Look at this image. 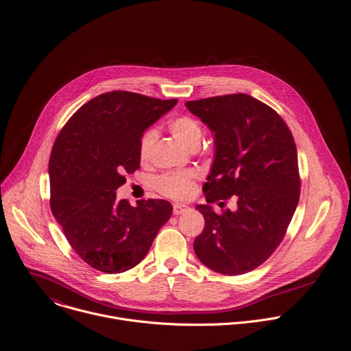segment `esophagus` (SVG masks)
<instances>
[{
  "instance_id": "obj_1",
  "label": "esophagus",
  "mask_w": 351,
  "mask_h": 351,
  "mask_svg": "<svg viewBox=\"0 0 351 351\" xmlns=\"http://www.w3.org/2000/svg\"><path fill=\"white\" fill-rule=\"evenodd\" d=\"M190 209V206L184 205V204H173V213L175 215H182L184 212H187Z\"/></svg>"
}]
</instances>
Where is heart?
Masks as SVG:
<instances>
[{
    "label": "heart",
    "instance_id": "heart-1",
    "mask_svg": "<svg viewBox=\"0 0 351 351\" xmlns=\"http://www.w3.org/2000/svg\"><path fill=\"white\" fill-rule=\"evenodd\" d=\"M169 132L186 147L194 149L199 145L202 136V128L199 123L190 115H179L172 119L168 124ZM157 139V131L154 128L146 130L138 146V156L142 162H147L152 157V150ZM198 173L194 171L169 172L161 175L156 180L157 190L172 199H187L195 193V180Z\"/></svg>",
    "mask_w": 351,
    "mask_h": 351
}]
</instances>
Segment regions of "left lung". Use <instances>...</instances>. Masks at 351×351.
Listing matches in <instances>:
<instances>
[{
    "mask_svg": "<svg viewBox=\"0 0 351 351\" xmlns=\"http://www.w3.org/2000/svg\"><path fill=\"white\" fill-rule=\"evenodd\" d=\"M213 134L215 156L197 205L205 227L194 252L210 270L239 276L266 262L281 244L300 195L298 152L281 117L263 101L232 93L186 101ZM232 197L217 215L210 203Z\"/></svg>",
    "mask_w": 351,
    "mask_h": 351,
    "instance_id": "1",
    "label": "left lung"
}]
</instances>
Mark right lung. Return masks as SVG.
Instances as JSON below:
<instances>
[{
	"instance_id": "add662e5",
	"label": "right lung",
	"mask_w": 351,
	"mask_h": 351,
	"mask_svg": "<svg viewBox=\"0 0 351 351\" xmlns=\"http://www.w3.org/2000/svg\"><path fill=\"white\" fill-rule=\"evenodd\" d=\"M178 99L127 90L101 93L80 107L58 135L51 158V209L75 254L93 269L117 274L147 255L172 215L165 199H117L125 173L141 167L142 134Z\"/></svg>"
}]
</instances>
